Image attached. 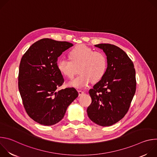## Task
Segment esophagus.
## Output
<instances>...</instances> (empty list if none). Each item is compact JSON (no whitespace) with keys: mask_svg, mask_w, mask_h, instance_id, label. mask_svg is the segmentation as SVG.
<instances>
[{"mask_svg":"<svg viewBox=\"0 0 157 157\" xmlns=\"http://www.w3.org/2000/svg\"><path fill=\"white\" fill-rule=\"evenodd\" d=\"M78 93H79V96H81L84 94V91H82L81 90H78Z\"/></svg>","mask_w":157,"mask_h":157,"instance_id":"obj_1","label":"esophagus"}]
</instances>
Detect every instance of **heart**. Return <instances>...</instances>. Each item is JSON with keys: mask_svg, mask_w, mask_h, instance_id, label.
<instances>
[{"mask_svg": "<svg viewBox=\"0 0 157 157\" xmlns=\"http://www.w3.org/2000/svg\"><path fill=\"white\" fill-rule=\"evenodd\" d=\"M70 60L62 58L57 64L60 73L69 79L73 78L79 69L80 75L70 82V85L80 88L91 82L96 83L101 81L106 73L108 61L105 55L96 52L84 44H79L69 53Z\"/></svg>", "mask_w": 157, "mask_h": 157, "instance_id": "1", "label": "heart"}]
</instances>
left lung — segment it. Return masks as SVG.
Masks as SVG:
<instances>
[{"label": "left lung", "instance_id": "obj_1", "mask_svg": "<svg viewBox=\"0 0 157 157\" xmlns=\"http://www.w3.org/2000/svg\"><path fill=\"white\" fill-rule=\"evenodd\" d=\"M108 61L103 78L89 91L92 102L87 109L89 118L101 126H110L128 112L136 91V70L126 53L114 44L101 43Z\"/></svg>", "mask_w": 157, "mask_h": 157}]
</instances>
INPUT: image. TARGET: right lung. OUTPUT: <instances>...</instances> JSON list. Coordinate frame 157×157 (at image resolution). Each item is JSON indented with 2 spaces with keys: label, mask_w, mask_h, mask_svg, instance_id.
Segmentation results:
<instances>
[{
  "label": "right lung",
  "mask_w": 157,
  "mask_h": 157,
  "mask_svg": "<svg viewBox=\"0 0 157 157\" xmlns=\"http://www.w3.org/2000/svg\"><path fill=\"white\" fill-rule=\"evenodd\" d=\"M73 46L70 42L43 38L32 44L21 59L19 92L27 114L40 124L59 122L78 96L74 87L57 89L64 82L57 68L58 58Z\"/></svg>",
  "instance_id": "obj_1"
}]
</instances>
